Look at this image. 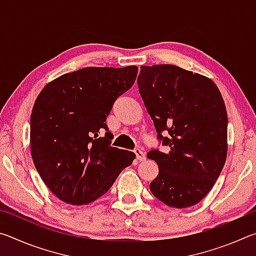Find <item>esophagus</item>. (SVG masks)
<instances>
[{"instance_id":"34e87169","label":"esophagus","mask_w":256,"mask_h":256,"mask_svg":"<svg viewBox=\"0 0 256 256\" xmlns=\"http://www.w3.org/2000/svg\"><path fill=\"white\" fill-rule=\"evenodd\" d=\"M134 154H136V159L138 160V162H144V160H146V154L142 150L136 149V150H134Z\"/></svg>"}]
</instances>
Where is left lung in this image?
<instances>
[{"instance_id": "obj_1", "label": "left lung", "mask_w": 256, "mask_h": 256, "mask_svg": "<svg viewBox=\"0 0 256 256\" xmlns=\"http://www.w3.org/2000/svg\"><path fill=\"white\" fill-rule=\"evenodd\" d=\"M138 92L168 152L150 150L159 172L150 190L164 204L188 208L200 202L227 158V110L209 78L172 64L141 66Z\"/></svg>"}]
</instances>
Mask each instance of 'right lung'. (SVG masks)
I'll return each mask as SVG.
<instances>
[{
	"label": "right lung",
	"mask_w": 256,
	"mask_h": 256,
	"mask_svg": "<svg viewBox=\"0 0 256 256\" xmlns=\"http://www.w3.org/2000/svg\"><path fill=\"white\" fill-rule=\"evenodd\" d=\"M136 66L84 68L47 84L34 104L30 148L37 172L60 200L88 204L104 196L136 159L110 146L106 118L136 79Z\"/></svg>",
	"instance_id": "add662e5"
}]
</instances>
